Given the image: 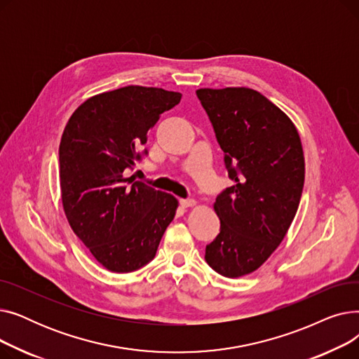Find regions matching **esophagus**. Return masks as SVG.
Instances as JSON below:
<instances>
[{
	"label": "esophagus",
	"instance_id": "esophagus-1",
	"mask_svg": "<svg viewBox=\"0 0 359 359\" xmlns=\"http://www.w3.org/2000/svg\"><path fill=\"white\" fill-rule=\"evenodd\" d=\"M180 203H182V206H184V208H189V206L196 205V201L195 199H180Z\"/></svg>",
	"mask_w": 359,
	"mask_h": 359
}]
</instances>
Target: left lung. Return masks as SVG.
<instances>
[{
	"label": "left lung",
	"instance_id": "1",
	"mask_svg": "<svg viewBox=\"0 0 359 359\" xmlns=\"http://www.w3.org/2000/svg\"><path fill=\"white\" fill-rule=\"evenodd\" d=\"M196 96L234 182L214 202L219 234L205 260L219 275L240 278L259 269L287 236L303 194L304 151L292 121L259 91L199 88Z\"/></svg>",
	"mask_w": 359,
	"mask_h": 359
}]
</instances>
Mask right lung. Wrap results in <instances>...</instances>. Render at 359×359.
I'll use <instances>...</instances> for the list:
<instances>
[{
	"mask_svg": "<svg viewBox=\"0 0 359 359\" xmlns=\"http://www.w3.org/2000/svg\"><path fill=\"white\" fill-rule=\"evenodd\" d=\"M182 94L128 86L100 93L68 119L60 144V186L72 231L102 266L126 273L153 260L179 201L134 177L147 132ZM147 154V151H144Z\"/></svg>",
	"mask_w": 359,
	"mask_h": 359,
	"instance_id": "1",
	"label": "right lung"
}]
</instances>
